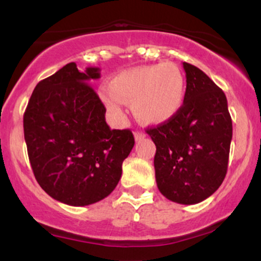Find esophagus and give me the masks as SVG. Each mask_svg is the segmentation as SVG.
Listing matches in <instances>:
<instances>
[{
	"instance_id": "1",
	"label": "esophagus",
	"mask_w": 261,
	"mask_h": 261,
	"mask_svg": "<svg viewBox=\"0 0 261 261\" xmlns=\"http://www.w3.org/2000/svg\"><path fill=\"white\" fill-rule=\"evenodd\" d=\"M134 135H135V140H136V141L143 140L146 137V134L142 133V131H136V133H135Z\"/></svg>"
}]
</instances>
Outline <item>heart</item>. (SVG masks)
<instances>
[{
    "label": "heart",
    "instance_id": "obj_1",
    "mask_svg": "<svg viewBox=\"0 0 261 261\" xmlns=\"http://www.w3.org/2000/svg\"><path fill=\"white\" fill-rule=\"evenodd\" d=\"M185 98V79L174 64L139 66L121 71L103 95L108 109L124 118L123 103H133L135 116L145 124H162L180 112Z\"/></svg>",
    "mask_w": 261,
    "mask_h": 261
}]
</instances>
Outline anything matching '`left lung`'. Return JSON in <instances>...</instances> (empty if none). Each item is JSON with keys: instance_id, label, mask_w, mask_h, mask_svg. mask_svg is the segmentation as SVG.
Returning <instances> with one entry per match:
<instances>
[{"instance_id": "left-lung-1", "label": "left lung", "mask_w": 261, "mask_h": 261, "mask_svg": "<svg viewBox=\"0 0 261 261\" xmlns=\"http://www.w3.org/2000/svg\"><path fill=\"white\" fill-rule=\"evenodd\" d=\"M187 91L172 120L147 128L155 145V181L162 195L182 205L199 203L222 184L232 140L227 98L196 66L182 62Z\"/></svg>"}]
</instances>
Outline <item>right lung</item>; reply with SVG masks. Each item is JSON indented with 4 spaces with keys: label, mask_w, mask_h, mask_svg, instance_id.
Returning a JSON list of instances; mask_svg holds the SVG:
<instances>
[{
    "label": "right lung",
    "mask_w": 261,
    "mask_h": 261,
    "mask_svg": "<svg viewBox=\"0 0 261 261\" xmlns=\"http://www.w3.org/2000/svg\"><path fill=\"white\" fill-rule=\"evenodd\" d=\"M99 68L74 62L34 88L24 116V140L35 179L58 201L86 206L118 185L122 162L135 145L128 128L112 130L106 107L89 83Z\"/></svg>",
    "instance_id": "obj_1"
}]
</instances>
